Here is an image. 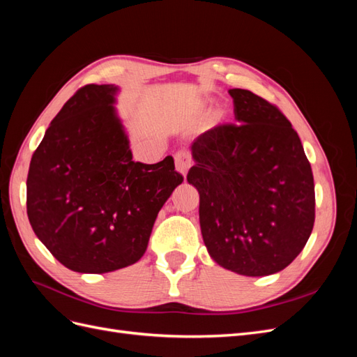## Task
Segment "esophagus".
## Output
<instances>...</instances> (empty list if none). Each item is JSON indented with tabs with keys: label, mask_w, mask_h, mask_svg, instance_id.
I'll list each match as a JSON object with an SVG mask.
<instances>
[{
	"label": "esophagus",
	"mask_w": 357,
	"mask_h": 357,
	"mask_svg": "<svg viewBox=\"0 0 357 357\" xmlns=\"http://www.w3.org/2000/svg\"><path fill=\"white\" fill-rule=\"evenodd\" d=\"M174 160H176V169L180 172V174L186 178L188 176V171L192 165V158L188 152H183V150H180V152L176 153L174 156Z\"/></svg>",
	"instance_id": "esophagus-1"
}]
</instances>
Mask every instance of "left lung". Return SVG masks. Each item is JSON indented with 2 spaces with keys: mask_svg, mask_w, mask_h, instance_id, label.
I'll return each mask as SVG.
<instances>
[{
  "mask_svg": "<svg viewBox=\"0 0 357 357\" xmlns=\"http://www.w3.org/2000/svg\"><path fill=\"white\" fill-rule=\"evenodd\" d=\"M236 123L192 143L188 181L199 192V225L215 264L236 274L282 271L314 225V178L296 131L275 105L229 89Z\"/></svg>",
  "mask_w": 357,
  "mask_h": 357,
  "instance_id": "1",
  "label": "left lung"
}]
</instances>
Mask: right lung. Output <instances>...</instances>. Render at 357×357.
<instances>
[{"instance_id": "obj_1", "label": "right lung", "mask_w": 357, "mask_h": 357, "mask_svg": "<svg viewBox=\"0 0 357 357\" xmlns=\"http://www.w3.org/2000/svg\"><path fill=\"white\" fill-rule=\"evenodd\" d=\"M119 88L86 84L63 104L32 155L26 213L38 240L71 271L104 274L138 262L183 176L167 156L132 160L114 109Z\"/></svg>"}]
</instances>
